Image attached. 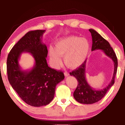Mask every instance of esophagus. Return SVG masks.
I'll return each mask as SVG.
<instances>
[{"label":"esophagus","instance_id":"obj_1","mask_svg":"<svg viewBox=\"0 0 125 125\" xmlns=\"http://www.w3.org/2000/svg\"><path fill=\"white\" fill-rule=\"evenodd\" d=\"M64 75H65V77H67V76H68L69 75V73H68V72H64Z\"/></svg>","mask_w":125,"mask_h":125}]
</instances>
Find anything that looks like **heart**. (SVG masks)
I'll use <instances>...</instances> for the list:
<instances>
[{"mask_svg": "<svg viewBox=\"0 0 125 125\" xmlns=\"http://www.w3.org/2000/svg\"><path fill=\"white\" fill-rule=\"evenodd\" d=\"M90 42L87 39L80 37L68 36L59 40L55 48L49 49V59L52 66L57 68L61 64L64 57L65 64L72 69L79 67L84 62L90 51Z\"/></svg>", "mask_w": 125, "mask_h": 125, "instance_id": "1", "label": "heart"}]
</instances>
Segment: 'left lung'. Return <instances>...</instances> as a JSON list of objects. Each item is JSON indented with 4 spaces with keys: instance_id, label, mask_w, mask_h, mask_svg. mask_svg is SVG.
Masks as SVG:
<instances>
[{
    "instance_id": "obj_1",
    "label": "left lung",
    "mask_w": 125,
    "mask_h": 125,
    "mask_svg": "<svg viewBox=\"0 0 125 125\" xmlns=\"http://www.w3.org/2000/svg\"><path fill=\"white\" fill-rule=\"evenodd\" d=\"M92 37V51L101 50L105 54L113 61L114 73L112 81L105 88L101 90H95L87 83L85 78V68L86 60L78 68L70 72L71 76H74L77 80L78 85L73 93V97L77 101L83 104H92L101 100L105 96L110 88L114 83V79L117 73L118 60L113 49L109 42L103 38L98 32L93 29L89 30Z\"/></svg>"
}]
</instances>
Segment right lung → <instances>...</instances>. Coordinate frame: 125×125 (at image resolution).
<instances>
[{"mask_svg":"<svg viewBox=\"0 0 125 125\" xmlns=\"http://www.w3.org/2000/svg\"><path fill=\"white\" fill-rule=\"evenodd\" d=\"M45 31L27 32L11 49L7 60L10 83L25 103L35 107L50 103L54 98L56 85L64 79L62 72L48 65L47 47L42 40ZM23 52H30L35 59V65L29 71L22 70L18 64Z\"/></svg>","mask_w":125,"mask_h":125,"instance_id":"1","label":"right lung"}]
</instances>
